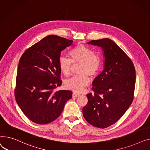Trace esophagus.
<instances>
[{
    "instance_id": "1",
    "label": "esophagus",
    "mask_w": 150,
    "mask_h": 150,
    "mask_svg": "<svg viewBox=\"0 0 150 150\" xmlns=\"http://www.w3.org/2000/svg\"><path fill=\"white\" fill-rule=\"evenodd\" d=\"M80 96V94L76 93V92H73V98H76V97H78Z\"/></svg>"
}]
</instances>
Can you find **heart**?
<instances>
[{
	"mask_svg": "<svg viewBox=\"0 0 150 150\" xmlns=\"http://www.w3.org/2000/svg\"><path fill=\"white\" fill-rule=\"evenodd\" d=\"M69 54L70 59L65 56L59 57V67L64 76H69L71 74L72 63L74 65L81 64L79 68L80 74L68 79L65 82V86L68 89L81 92L89 84V76L94 77L98 74L101 67L102 58L91 48L82 44L73 48L69 51Z\"/></svg>",
	"mask_w": 150,
	"mask_h": 150,
	"instance_id": "heart-1",
	"label": "heart"
}]
</instances>
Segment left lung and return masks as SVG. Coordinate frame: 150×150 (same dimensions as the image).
I'll return each mask as SVG.
<instances>
[{
	"mask_svg": "<svg viewBox=\"0 0 150 150\" xmlns=\"http://www.w3.org/2000/svg\"><path fill=\"white\" fill-rule=\"evenodd\" d=\"M88 44L100 47L104 53L102 72L93 82L94 93L86 94L88 103L82 109L91 125L107 128L124 115L134 99L136 71L133 62L117 44L105 38Z\"/></svg>",
	"mask_w": 150,
	"mask_h": 150,
	"instance_id": "obj_1",
	"label": "left lung"
}]
</instances>
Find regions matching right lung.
Masks as SVG:
<instances>
[{"label":"right lung","mask_w":150,"mask_h":150,"mask_svg":"<svg viewBox=\"0 0 150 150\" xmlns=\"http://www.w3.org/2000/svg\"><path fill=\"white\" fill-rule=\"evenodd\" d=\"M73 42L50 35L28 48L20 59L15 98L26 117L36 124L56 120L72 98L71 91L55 89L62 83L58 65L61 51Z\"/></svg>","instance_id":"add662e5"}]
</instances>
